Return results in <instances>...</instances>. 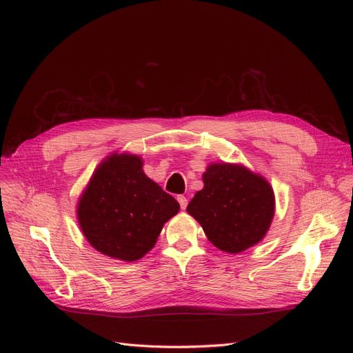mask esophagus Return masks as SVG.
<instances>
[{"mask_svg": "<svg viewBox=\"0 0 353 353\" xmlns=\"http://www.w3.org/2000/svg\"><path fill=\"white\" fill-rule=\"evenodd\" d=\"M176 200L179 201V206H181V209H185V208H187V205H188V200H187V197H185V196H178V197H176Z\"/></svg>", "mask_w": 353, "mask_h": 353, "instance_id": "1", "label": "esophagus"}]
</instances>
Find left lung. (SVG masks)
<instances>
[{
    "instance_id": "left-lung-1",
    "label": "left lung",
    "mask_w": 353,
    "mask_h": 353,
    "mask_svg": "<svg viewBox=\"0 0 353 353\" xmlns=\"http://www.w3.org/2000/svg\"><path fill=\"white\" fill-rule=\"evenodd\" d=\"M187 212L216 249L236 254L263 240L275 213L274 190L240 163H210Z\"/></svg>"
}]
</instances>
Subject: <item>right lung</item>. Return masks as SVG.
Segmentation results:
<instances>
[{"instance_id": "right-lung-1", "label": "right lung", "mask_w": 353, "mask_h": 353, "mask_svg": "<svg viewBox=\"0 0 353 353\" xmlns=\"http://www.w3.org/2000/svg\"><path fill=\"white\" fill-rule=\"evenodd\" d=\"M179 203L143 170L138 154L114 152L94 170L78 200L85 239L109 258L134 262L150 252Z\"/></svg>"}]
</instances>
